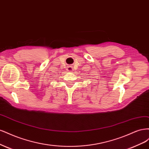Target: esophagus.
Here are the masks:
<instances>
[{"label": "esophagus", "mask_w": 149, "mask_h": 149, "mask_svg": "<svg viewBox=\"0 0 149 149\" xmlns=\"http://www.w3.org/2000/svg\"><path fill=\"white\" fill-rule=\"evenodd\" d=\"M67 70H68L69 72L73 71V68H72V66H69L68 68V69H67Z\"/></svg>", "instance_id": "1"}]
</instances>
